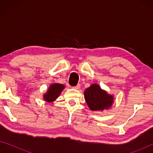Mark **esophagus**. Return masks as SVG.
Returning <instances> with one entry per match:
<instances>
[{
  "label": "esophagus",
  "instance_id": "1",
  "mask_svg": "<svg viewBox=\"0 0 153 153\" xmlns=\"http://www.w3.org/2000/svg\"><path fill=\"white\" fill-rule=\"evenodd\" d=\"M80 87H81L80 84H78V85H76V86H74V87H73V88H74V89H76V90H79V88H80Z\"/></svg>",
  "mask_w": 153,
  "mask_h": 153
}]
</instances>
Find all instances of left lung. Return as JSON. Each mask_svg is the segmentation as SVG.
I'll list each match as a JSON object with an SVG mask.
<instances>
[{"mask_svg":"<svg viewBox=\"0 0 153 153\" xmlns=\"http://www.w3.org/2000/svg\"><path fill=\"white\" fill-rule=\"evenodd\" d=\"M84 97L91 111H102L108 110L114 104V97L97 83H93L84 91Z\"/></svg>","mask_w":153,"mask_h":153,"instance_id":"obj_1","label":"left lung"}]
</instances>
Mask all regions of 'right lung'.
<instances>
[{
	"label": "right lung",
	"instance_id": "obj_1",
	"mask_svg": "<svg viewBox=\"0 0 153 153\" xmlns=\"http://www.w3.org/2000/svg\"><path fill=\"white\" fill-rule=\"evenodd\" d=\"M65 88V86L64 85L60 84V83H52L48 88L47 93H45L43 95V99L47 102H54L59 97L60 93H62Z\"/></svg>",
	"mask_w": 153,
	"mask_h": 153
}]
</instances>
